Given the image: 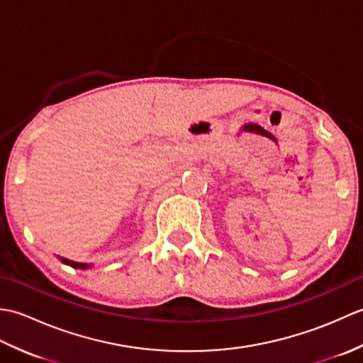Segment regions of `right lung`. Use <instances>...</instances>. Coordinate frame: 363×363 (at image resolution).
<instances>
[{"label": "right lung", "mask_w": 363, "mask_h": 363, "mask_svg": "<svg viewBox=\"0 0 363 363\" xmlns=\"http://www.w3.org/2000/svg\"><path fill=\"white\" fill-rule=\"evenodd\" d=\"M62 260V264H67V265H70V267H73V268H81V269H86V268H90L91 265L89 264H79V262H73V260H68V259H60Z\"/></svg>", "instance_id": "right-lung-1"}]
</instances>
